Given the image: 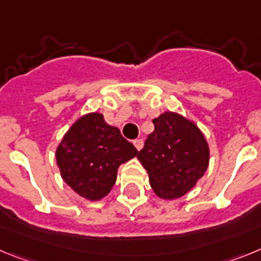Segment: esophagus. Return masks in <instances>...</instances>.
Instances as JSON below:
<instances>
[{
  "mask_svg": "<svg viewBox=\"0 0 261 261\" xmlns=\"http://www.w3.org/2000/svg\"><path fill=\"white\" fill-rule=\"evenodd\" d=\"M133 143H134V146H135V148H137L138 151H140V149H142V147H143V139H135Z\"/></svg>",
  "mask_w": 261,
  "mask_h": 261,
  "instance_id": "1",
  "label": "esophagus"
}]
</instances>
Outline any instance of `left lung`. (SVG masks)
Here are the masks:
<instances>
[{
  "label": "left lung",
  "mask_w": 261,
  "mask_h": 261,
  "mask_svg": "<svg viewBox=\"0 0 261 261\" xmlns=\"http://www.w3.org/2000/svg\"><path fill=\"white\" fill-rule=\"evenodd\" d=\"M152 122L155 130L137 158L156 196L180 198L196 187L207 169L209 146L196 123L177 113L165 112Z\"/></svg>",
  "instance_id": "obj_1"
}]
</instances>
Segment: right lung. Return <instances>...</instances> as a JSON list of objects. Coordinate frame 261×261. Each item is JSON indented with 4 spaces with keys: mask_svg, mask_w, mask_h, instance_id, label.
<instances>
[{
    "mask_svg": "<svg viewBox=\"0 0 261 261\" xmlns=\"http://www.w3.org/2000/svg\"><path fill=\"white\" fill-rule=\"evenodd\" d=\"M137 155L138 149L102 114L89 113L67 131L56 148V163L63 180L79 196L98 201L114 187L119 165Z\"/></svg>",
    "mask_w": 261,
    "mask_h": 261,
    "instance_id": "1",
    "label": "right lung"
}]
</instances>
